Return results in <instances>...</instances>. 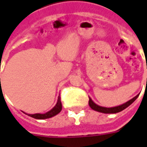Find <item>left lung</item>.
<instances>
[{
	"label": "left lung",
	"mask_w": 147,
	"mask_h": 147,
	"mask_svg": "<svg viewBox=\"0 0 147 147\" xmlns=\"http://www.w3.org/2000/svg\"><path fill=\"white\" fill-rule=\"evenodd\" d=\"M138 96H136L135 98H133L132 99H131L130 101H128L126 103H124L123 105H119V106H116V107H113V108H105V107H102V106H99V105H96L94 102H93L91 99H89V105L90 108L94 109V110L98 111L100 113H117L119 112H121L123 109H125L127 107H128L131 103L136 101V99L138 98Z\"/></svg>",
	"instance_id": "left-lung-1"
}]
</instances>
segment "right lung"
Here are the masks:
<instances>
[{
    "label": "right lung",
    "mask_w": 147,
    "mask_h": 147,
    "mask_svg": "<svg viewBox=\"0 0 147 147\" xmlns=\"http://www.w3.org/2000/svg\"><path fill=\"white\" fill-rule=\"evenodd\" d=\"M1 80V79H0ZM62 109V105H61V97L59 96L58 97L57 103V105H55L53 109H52L51 110L49 111L48 113H46L45 114H40V113H36V114H27L28 116L33 117L34 119H38V120H42V119H47V118H50L52 117H54L55 115L58 114Z\"/></svg>",
    "instance_id": "add662e5"
}]
</instances>
